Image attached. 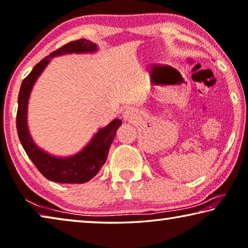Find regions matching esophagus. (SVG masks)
Masks as SVG:
<instances>
[{
	"instance_id": "1",
	"label": "esophagus",
	"mask_w": 248,
	"mask_h": 248,
	"mask_svg": "<svg viewBox=\"0 0 248 248\" xmlns=\"http://www.w3.org/2000/svg\"><path fill=\"white\" fill-rule=\"evenodd\" d=\"M134 117H135V112H134V110H131V109L125 110V112L124 113V118L125 120H132L134 119Z\"/></svg>"
}]
</instances>
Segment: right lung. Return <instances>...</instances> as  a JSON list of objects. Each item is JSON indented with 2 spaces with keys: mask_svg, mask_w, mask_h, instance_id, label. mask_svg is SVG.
Here are the masks:
<instances>
[{
  "mask_svg": "<svg viewBox=\"0 0 248 248\" xmlns=\"http://www.w3.org/2000/svg\"><path fill=\"white\" fill-rule=\"evenodd\" d=\"M97 50V44L86 39L66 43L65 46L53 51L50 55L42 59L38 64H35L21 84L16 113L18 138L25 153L38 170L51 182L60 184H84L93 178L107 160L109 148L116 137L118 128L121 125V120L117 118L105 128H101L93 136L91 141L78 154L70 157H55L36 146L30 136L27 123L30 93L35 81L52 58L70 53H92Z\"/></svg>",
  "mask_w": 248,
  "mask_h": 248,
  "instance_id": "1",
  "label": "right lung"
}]
</instances>
